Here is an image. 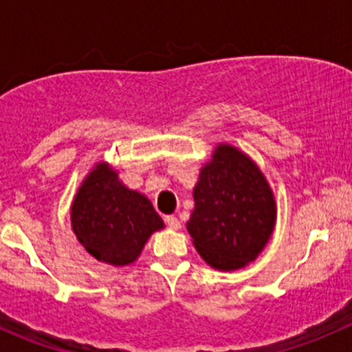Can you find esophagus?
<instances>
[{"label":"esophagus","mask_w":352,"mask_h":352,"mask_svg":"<svg viewBox=\"0 0 352 352\" xmlns=\"http://www.w3.org/2000/svg\"><path fill=\"white\" fill-rule=\"evenodd\" d=\"M165 223L168 225V228H172V230H179L180 228V221L175 218V216H166Z\"/></svg>","instance_id":"obj_1"}]
</instances>
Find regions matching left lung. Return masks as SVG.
Wrapping results in <instances>:
<instances>
[{"label": "left lung", "instance_id": "obj_1", "mask_svg": "<svg viewBox=\"0 0 352 352\" xmlns=\"http://www.w3.org/2000/svg\"><path fill=\"white\" fill-rule=\"evenodd\" d=\"M187 230L201 257L221 271H235L265 247L276 221L271 187L248 156L219 144L194 187Z\"/></svg>", "mask_w": 352, "mask_h": 352}]
</instances>
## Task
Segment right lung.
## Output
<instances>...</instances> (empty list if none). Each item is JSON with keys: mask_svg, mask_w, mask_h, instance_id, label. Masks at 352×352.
I'll return each instance as SVG.
<instances>
[{"mask_svg": "<svg viewBox=\"0 0 352 352\" xmlns=\"http://www.w3.org/2000/svg\"><path fill=\"white\" fill-rule=\"evenodd\" d=\"M71 225L80 243L97 261L126 265L163 221L143 194L129 190L105 163L87 177L71 208Z\"/></svg>", "mask_w": 352, "mask_h": 352, "instance_id": "add662e5", "label": "right lung"}]
</instances>
